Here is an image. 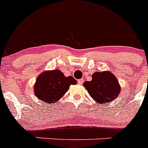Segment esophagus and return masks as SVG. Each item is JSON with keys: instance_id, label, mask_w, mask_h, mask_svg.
I'll list each match as a JSON object with an SVG mask.
<instances>
[{"instance_id": "esophagus-1", "label": "esophagus", "mask_w": 148, "mask_h": 148, "mask_svg": "<svg viewBox=\"0 0 148 148\" xmlns=\"http://www.w3.org/2000/svg\"><path fill=\"white\" fill-rule=\"evenodd\" d=\"M84 83V79H79V80H78V84H80V85H82V84Z\"/></svg>"}]
</instances>
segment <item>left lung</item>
Here are the masks:
<instances>
[{
	"mask_svg": "<svg viewBox=\"0 0 148 148\" xmlns=\"http://www.w3.org/2000/svg\"><path fill=\"white\" fill-rule=\"evenodd\" d=\"M83 85L95 102L104 105L113 101L121 92L117 78L109 71L95 72L92 80L85 82Z\"/></svg>",
	"mask_w": 148,
	"mask_h": 148,
	"instance_id": "left-lung-1",
	"label": "left lung"
}]
</instances>
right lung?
<instances>
[{
  "instance_id": "right-lung-1",
  "label": "right lung",
  "mask_w": 148,
  "mask_h": 148,
  "mask_svg": "<svg viewBox=\"0 0 148 148\" xmlns=\"http://www.w3.org/2000/svg\"><path fill=\"white\" fill-rule=\"evenodd\" d=\"M76 84L73 76H65L61 70H47L37 78L34 92L39 100L52 104L64 96L71 84Z\"/></svg>"
}]
</instances>
